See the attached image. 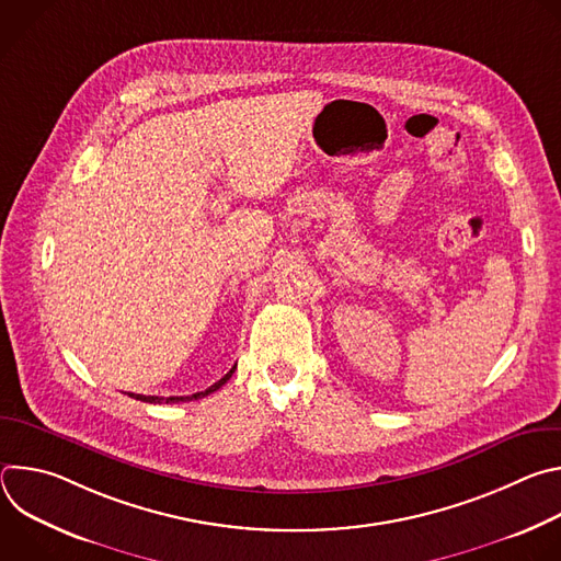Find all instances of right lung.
Here are the masks:
<instances>
[{"label": "right lung", "instance_id": "1", "mask_svg": "<svg viewBox=\"0 0 561 561\" xmlns=\"http://www.w3.org/2000/svg\"><path fill=\"white\" fill-rule=\"evenodd\" d=\"M234 368H237V364L219 379V381H215L213 386H208L206 390H202V392H193V394H188V397H157V394H135V392H128L130 397H135V399H139V402H146V404H180V402H191V399H202V397H206V394H210V392H215L217 388H221L228 379H230V375L234 373Z\"/></svg>", "mask_w": 561, "mask_h": 561}]
</instances>
